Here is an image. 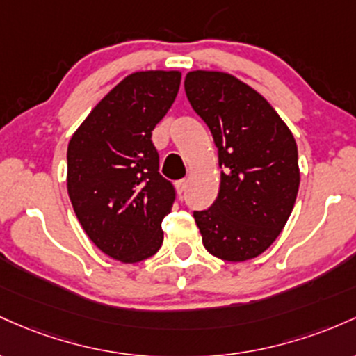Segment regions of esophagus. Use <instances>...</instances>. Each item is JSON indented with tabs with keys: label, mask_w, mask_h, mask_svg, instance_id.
Wrapping results in <instances>:
<instances>
[{
	"label": "esophagus",
	"mask_w": 356,
	"mask_h": 356,
	"mask_svg": "<svg viewBox=\"0 0 356 356\" xmlns=\"http://www.w3.org/2000/svg\"><path fill=\"white\" fill-rule=\"evenodd\" d=\"M186 185H188V181H186L185 178H183V179H178V181H177V188H178V193H179V195L185 193Z\"/></svg>",
	"instance_id": "esophagus-1"
}]
</instances>
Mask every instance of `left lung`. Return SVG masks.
Segmentation results:
<instances>
[{"label": "left lung", "mask_w": 356, "mask_h": 356, "mask_svg": "<svg viewBox=\"0 0 356 356\" xmlns=\"http://www.w3.org/2000/svg\"><path fill=\"white\" fill-rule=\"evenodd\" d=\"M186 97L218 149L220 188L210 209L195 210L205 249L242 262L269 249L299 190L298 146L289 127L252 87L223 72L195 70Z\"/></svg>", "instance_id": "obj_1"}]
</instances>
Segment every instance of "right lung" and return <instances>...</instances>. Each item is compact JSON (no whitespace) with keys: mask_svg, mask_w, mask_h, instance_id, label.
<instances>
[{"mask_svg":"<svg viewBox=\"0 0 356 356\" xmlns=\"http://www.w3.org/2000/svg\"><path fill=\"white\" fill-rule=\"evenodd\" d=\"M179 82L177 70L127 75L92 109L67 149V190L82 229L126 264L158 252L161 222L177 198L173 183L159 175L151 134Z\"/></svg>","mask_w":356,"mask_h":356,"instance_id":"1","label":"right lung"}]
</instances>
